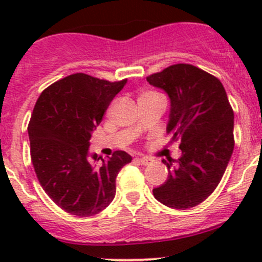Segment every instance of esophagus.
Wrapping results in <instances>:
<instances>
[{
  "label": "esophagus",
  "instance_id": "esophagus-1",
  "mask_svg": "<svg viewBox=\"0 0 262 262\" xmlns=\"http://www.w3.org/2000/svg\"><path fill=\"white\" fill-rule=\"evenodd\" d=\"M138 161L142 163V165H144V166L150 165V163H153V160H152V158H150V157H139Z\"/></svg>",
  "mask_w": 262,
  "mask_h": 262
}]
</instances>
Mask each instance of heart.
I'll return each mask as SVG.
<instances>
[{
	"label": "heart",
	"instance_id": "obj_1",
	"mask_svg": "<svg viewBox=\"0 0 262 262\" xmlns=\"http://www.w3.org/2000/svg\"><path fill=\"white\" fill-rule=\"evenodd\" d=\"M148 95H153V92H143V94L141 95V97L142 96H148Z\"/></svg>",
	"mask_w": 262,
	"mask_h": 262
}]
</instances>
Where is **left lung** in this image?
I'll list each match as a JSON object with an SVG mask.
<instances>
[{"mask_svg": "<svg viewBox=\"0 0 262 262\" xmlns=\"http://www.w3.org/2000/svg\"><path fill=\"white\" fill-rule=\"evenodd\" d=\"M170 99L166 132L180 141L178 166L162 160L168 178L153 189L160 203L189 209L214 191L233 153L234 114L222 82L191 64H173L147 77Z\"/></svg>", "mask_w": 262, "mask_h": 262, "instance_id": "1", "label": "left lung"}]
</instances>
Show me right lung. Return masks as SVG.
I'll return each mask as SVG.
<instances>
[{
	"mask_svg": "<svg viewBox=\"0 0 262 262\" xmlns=\"http://www.w3.org/2000/svg\"><path fill=\"white\" fill-rule=\"evenodd\" d=\"M125 83L75 73L50 84L34 106L28 128L34 170L44 191L67 213L91 216L104 210L115 196L119 171L132 161L116 150L97 165L100 157L89 150L92 132Z\"/></svg>",
	"mask_w": 262,
	"mask_h": 262,
	"instance_id": "1",
	"label": "right lung"
}]
</instances>
